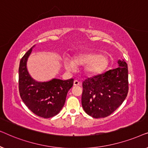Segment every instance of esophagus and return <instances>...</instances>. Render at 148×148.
I'll use <instances>...</instances> for the list:
<instances>
[{
    "instance_id": "obj_1",
    "label": "esophagus",
    "mask_w": 148,
    "mask_h": 148,
    "mask_svg": "<svg viewBox=\"0 0 148 148\" xmlns=\"http://www.w3.org/2000/svg\"><path fill=\"white\" fill-rule=\"evenodd\" d=\"M73 85L75 86H79L80 85V82H79L77 80H75L74 82H73Z\"/></svg>"
}]
</instances>
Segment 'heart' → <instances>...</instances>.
I'll use <instances>...</instances> for the list:
<instances>
[{
	"label": "heart",
	"instance_id": "b5f03b06",
	"mask_svg": "<svg viewBox=\"0 0 148 148\" xmlns=\"http://www.w3.org/2000/svg\"><path fill=\"white\" fill-rule=\"evenodd\" d=\"M65 68L73 71L75 66H85V72L89 75H97L104 71L108 64V60L106 56L94 52H84L75 55L72 60H64Z\"/></svg>",
	"mask_w": 148,
	"mask_h": 148
}]
</instances>
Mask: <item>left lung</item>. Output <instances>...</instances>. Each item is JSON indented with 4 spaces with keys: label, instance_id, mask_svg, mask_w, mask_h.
I'll list each match as a JSON object with an SVG mask.
<instances>
[{
    "label": "left lung",
    "instance_id": "obj_1",
    "mask_svg": "<svg viewBox=\"0 0 148 148\" xmlns=\"http://www.w3.org/2000/svg\"><path fill=\"white\" fill-rule=\"evenodd\" d=\"M119 67L88 78L83 82L82 107L93 118H104L122 104L129 91L128 67L119 60Z\"/></svg>",
    "mask_w": 148,
    "mask_h": 148
}]
</instances>
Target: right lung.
<instances>
[{"mask_svg":"<svg viewBox=\"0 0 148 148\" xmlns=\"http://www.w3.org/2000/svg\"><path fill=\"white\" fill-rule=\"evenodd\" d=\"M32 48L20 60L19 67V91L21 98L28 108L38 116L50 118L61 110L68 91L73 85V79H58L47 82H36L28 73L26 67L27 58Z\"/></svg>","mask_w":148,"mask_h":148,"instance_id":"1","label":"right lung"}]
</instances>
